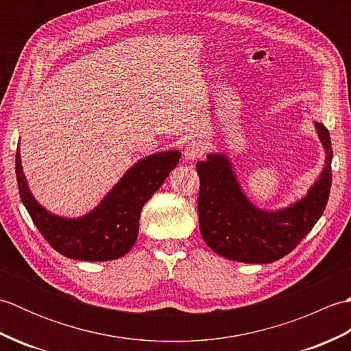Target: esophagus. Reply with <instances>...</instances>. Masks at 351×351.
Returning <instances> with one entry per match:
<instances>
[{
	"label": "esophagus",
	"mask_w": 351,
	"mask_h": 351,
	"mask_svg": "<svg viewBox=\"0 0 351 351\" xmlns=\"http://www.w3.org/2000/svg\"><path fill=\"white\" fill-rule=\"evenodd\" d=\"M202 151H204V147H202V145H200V141L191 140L184 147V158L190 162L195 161L196 158H199L200 155H202Z\"/></svg>",
	"instance_id": "obj_1"
}]
</instances>
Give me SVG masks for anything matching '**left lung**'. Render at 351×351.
Instances as JSON below:
<instances>
[{"label": "left lung", "instance_id": "8db88e82", "mask_svg": "<svg viewBox=\"0 0 351 351\" xmlns=\"http://www.w3.org/2000/svg\"><path fill=\"white\" fill-rule=\"evenodd\" d=\"M315 128L326 151L323 171L306 196L283 210L253 205L226 155L210 154L196 164L199 228L208 247L238 263L268 264L288 255L311 232L329 200L333 156L329 131L318 122Z\"/></svg>", "mask_w": 351, "mask_h": 351}]
</instances>
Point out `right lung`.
I'll use <instances>...</instances> for the list:
<instances>
[{
	"label": "right lung",
	"instance_id": "add662e5",
	"mask_svg": "<svg viewBox=\"0 0 351 351\" xmlns=\"http://www.w3.org/2000/svg\"><path fill=\"white\" fill-rule=\"evenodd\" d=\"M181 158L180 151L149 155L126 171L93 211L78 219L58 217L45 210L29 191L16 151V180L22 204L36 228L63 256L80 261H111L126 255L138 235L141 208L158 190Z\"/></svg>",
	"mask_w": 351,
	"mask_h": 351
}]
</instances>
